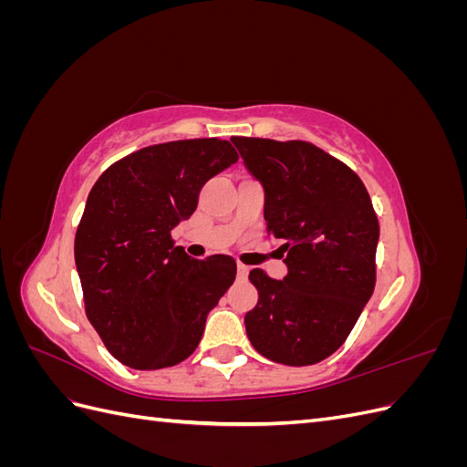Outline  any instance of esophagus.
<instances>
[{
  "label": "esophagus",
  "instance_id": "obj_1",
  "mask_svg": "<svg viewBox=\"0 0 467 467\" xmlns=\"http://www.w3.org/2000/svg\"><path fill=\"white\" fill-rule=\"evenodd\" d=\"M247 275H249V266L239 263V265H237V278H239V280H245Z\"/></svg>",
  "mask_w": 467,
  "mask_h": 467
}]
</instances>
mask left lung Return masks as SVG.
<instances>
[{
    "mask_svg": "<svg viewBox=\"0 0 467 467\" xmlns=\"http://www.w3.org/2000/svg\"><path fill=\"white\" fill-rule=\"evenodd\" d=\"M265 187L266 234L282 242L285 280L253 268L245 331L273 362L309 366L341 347L376 285L378 216L360 177L304 140L234 136Z\"/></svg>",
    "mask_w": 467,
    "mask_h": 467,
    "instance_id": "1",
    "label": "left lung"
}]
</instances>
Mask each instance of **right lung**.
Segmentation results:
<instances>
[{
  "instance_id": "1",
  "label": "right lung",
  "mask_w": 467,
  "mask_h": 467,
  "mask_svg": "<svg viewBox=\"0 0 467 467\" xmlns=\"http://www.w3.org/2000/svg\"><path fill=\"white\" fill-rule=\"evenodd\" d=\"M237 158L228 140H175L126 155L97 179L74 251L86 316L119 362L160 370L199 347L237 265L230 255L191 259L171 230Z\"/></svg>"
}]
</instances>
